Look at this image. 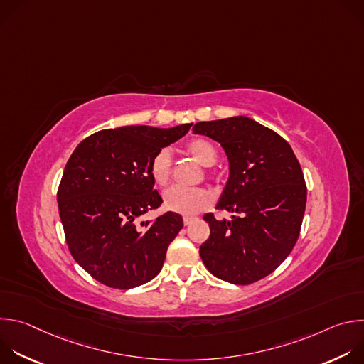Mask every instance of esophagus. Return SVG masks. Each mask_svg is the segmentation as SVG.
Instances as JSON below:
<instances>
[{"label":"esophagus","mask_w":364,"mask_h":364,"mask_svg":"<svg viewBox=\"0 0 364 364\" xmlns=\"http://www.w3.org/2000/svg\"><path fill=\"white\" fill-rule=\"evenodd\" d=\"M196 220V218H193V216H184L183 218V222H184V225L186 226H188L191 222H194Z\"/></svg>","instance_id":"esophagus-1"}]
</instances>
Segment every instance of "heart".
Wrapping results in <instances>:
<instances>
[{
    "label": "heart",
    "instance_id": "b5f03b06",
    "mask_svg": "<svg viewBox=\"0 0 364 364\" xmlns=\"http://www.w3.org/2000/svg\"><path fill=\"white\" fill-rule=\"evenodd\" d=\"M187 152L201 166L210 167L218 160V151L207 139L197 138L187 144ZM149 174L155 184L167 186L173 174V157L168 148L160 149L149 164ZM212 204V194L205 188L171 187L164 193V207L170 212L191 216L197 215Z\"/></svg>",
    "mask_w": 364,
    "mask_h": 364
}]
</instances>
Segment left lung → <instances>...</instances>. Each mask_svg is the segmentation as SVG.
<instances>
[{"label":"left lung","mask_w":364,"mask_h":364,"mask_svg":"<svg viewBox=\"0 0 364 364\" xmlns=\"http://www.w3.org/2000/svg\"><path fill=\"white\" fill-rule=\"evenodd\" d=\"M194 134L220 142L230 174L218 210L232 220L204 215L210 236L201 261L215 277L249 285L272 274L294 249L305 212L306 186L291 145L246 117L197 122Z\"/></svg>","instance_id":"1"}]
</instances>
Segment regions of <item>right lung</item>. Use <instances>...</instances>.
I'll list each match as a JSON object with an SVG mask.
<instances>
[{"instance_id": "right-lung-1", "label": "right lung", "mask_w": 364, "mask_h": 364, "mask_svg": "<svg viewBox=\"0 0 364 364\" xmlns=\"http://www.w3.org/2000/svg\"><path fill=\"white\" fill-rule=\"evenodd\" d=\"M191 125L102 129L70 155L58 190L59 215L73 259L93 279L129 289L160 274L183 218L167 212L138 222L163 203L154 190L149 164Z\"/></svg>"}]
</instances>
